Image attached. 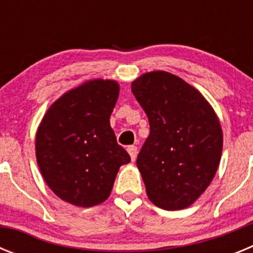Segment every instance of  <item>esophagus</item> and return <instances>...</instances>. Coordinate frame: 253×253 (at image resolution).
Returning a JSON list of instances; mask_svg holds the SVG:
<instances>
[{
  "mask_svg": "<svg viewBox=\"0 0 253 253\" xmlns=\"http://www.w3.org/2000/svg\"><path fill=\"white\" fill-rule=\"evenodd\" d=\"M128 153L130 154L131 161H135V158H137V154H138V148L135 146H129L128 147Z\"/></svg>",
  "mask_w": 253,
  "mask_h": 253,
  "instance_id": "esophagus-1",
  "label": "esophagus"
}]
</instances>
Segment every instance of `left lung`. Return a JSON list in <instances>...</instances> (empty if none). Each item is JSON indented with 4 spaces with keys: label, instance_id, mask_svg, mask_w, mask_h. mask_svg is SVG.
Returning <instances> with one entry per match:
<instances>
[{
    "label": "left lung",
    "instance_id": "left-lung-1",
    "mask_svg": "<svg viewBox=\"0 0 253 253\" xmlns=\"http://www.w3.org/2000/svg\"><path fill=\"white\" fill-rule=\"evenodd\" d=\"M149 120V135L137 158L148 199L165 210L189 208L218 169L223 131L211 105L195 87L165 71L131 82Z\"/></svg>",
    "mask_w": 253,
    "mask_h": 253
}]
</instances>
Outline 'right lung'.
Here are the masks:
<instances>
[{
  "label": "right lung",
  "mask_w": 253,
  "mask_h": 253,
  "mask_svg": "<svg viewBox=\"0 0 253 253\" xmlns=\"http://www.w3.org/2000/svg\"><path fill=\"white\" fill-rule=\"evenodd\" d=\"M114 80H90L50 105L35 137V153L49 189L63 202L90 208L110 196L130 156L116 143L110 115L119 97Z\"/></svg>",
  "instance_id": "obj_1"
}]
</instances>
